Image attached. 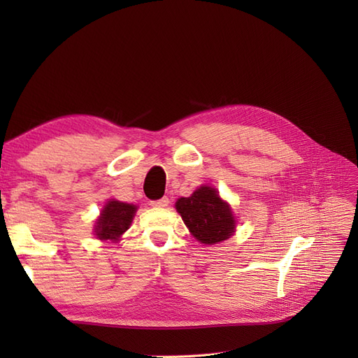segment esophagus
I'll use <instances>...</instances> for the list:
<instances>
[{
    "label": "esophagus",
    "instance_id": "34e87169",
    "mask_svg": "<svg viewBox=\"0 0 358 358\" xmlns=\"http://www.w3.org/2000/svg\"><path fill=\"white\" fill-rule=\"evenodd\" d=\"M169 199L167 197H162L159 200H152L149 204L150 206H155V208H166V206H169Z\"/></svg>",
    "mask_w": 358,
    "mask_h": 358
}]
</instances>
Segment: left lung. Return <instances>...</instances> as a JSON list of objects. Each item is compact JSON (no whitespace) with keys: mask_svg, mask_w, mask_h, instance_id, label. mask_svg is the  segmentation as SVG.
Wrapping results in <instances>:
<instances>
[{"mask_svg":"<svg viewBox=\"0 0 358 358\" xmlns=\"http://www.w3.org/2000/svg\"><path fill=\"white\" fill-rule=\"evenodd\" d=\"M176 209L191 234L204 245L220 243L234 231L230 206L220 199L215 188L201 187L191 197L179 199Z\"/></svg>","mask_w":358,"mask_h":358,"instance_id":"8db88e82","label":"left lung"}]
</instances>
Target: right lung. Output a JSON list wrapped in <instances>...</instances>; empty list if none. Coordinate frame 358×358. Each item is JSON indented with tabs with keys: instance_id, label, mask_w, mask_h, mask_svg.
<instances>
[{
	"instance_id": "add662e5",
	"label": "right lung",
	"mask_w": 358,
	"mask_h": 358,
	"mask_svg": "<svg viewBox=\"0 0 358 358\" xmlns=\"http://www.w3.org/2000/svg\"><path fill=\"white\" fill-rule=\"evenodd\" d=\"M137 208L134 204L112 200L104 206L101 216L96 220L95 234L101 241H117L131 224Z\"/></svg>"
}]
</instances>
